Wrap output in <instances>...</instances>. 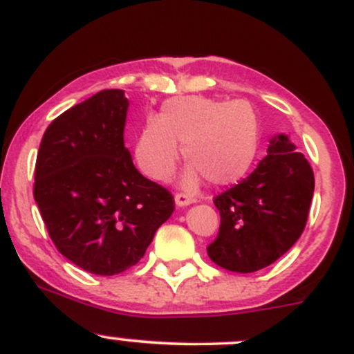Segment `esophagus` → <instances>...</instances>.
Returning <instances> with one entry per match:
<instances>
[{
  "label": "esophagus",
  "instance_id": "34e87169",
  "mask_svg": "<svg viewBox=\"0 0 354 354\" xmlns=\"http://www.w3.org/2000/svg\"><path fill=\"white\" fill-rule=\"evenodd\" d=\"M174 203H176V206H188V205H193L194 198L189 196V194L178 193L176 196H174Z\"/></svg>",
  "mask_w": 354,
  "mask_h": 354
}]
</instances>
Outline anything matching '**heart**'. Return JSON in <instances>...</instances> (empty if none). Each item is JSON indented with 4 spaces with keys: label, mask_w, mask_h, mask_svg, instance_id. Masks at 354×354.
<instances>
[{
    "label": "heart",
    "mask_w": 354,
    "mask_h": 354,
    "mask_svg": "<svg viewBox=\"0 0 354 354\" xmlns=\"http://www.w3.org/2000/svg\"><path fill=\"white\" fill-rule=\"evenodd\" d=\"M259 118L245 100L225 101L205 96L166 100L158 118H149L136 140L135 158L146 176L165 181L180 158L189 161L183 185L194 188L201 178L213 186L241 180L259 148Z\"/></svg>",
    "instance_id": "obj_1"
}]
</instances>
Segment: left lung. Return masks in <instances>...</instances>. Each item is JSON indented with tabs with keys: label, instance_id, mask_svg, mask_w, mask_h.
Segmentation results:
<instances>
[{
	"label": "left lung",
	"instance_id": "1",
	"mask_svg": "<svg viewBox=\"0 0 354 354\" xmlns=\"http://www.w3.org/2000/svg\"><path fill=\"white\" fill-rule=\"evenodd\" d=\"M315 191L310 163L286 135L271 138L250 176L214 198L221 216L211 261L234 273L270 266L301 236Z\"/></svg>",
	"mask_w": 354,
	"mask_h": 354
}]
</instances>
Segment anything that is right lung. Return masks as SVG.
Returning a JSON list of instances; mask_svg holds the SVG:
<instances>
[{
    "label": "right lung",
    "mask_w": 354,
    "mask_h": 354,
    "mask_svg": "<svg viewBox=\"0 0 354 354\" xmlns=\"http://www.w3.org/2000/svg\"><path fill=\"white\" fill-rule=\"evenodd\" d=\"M129 101L103 89L44 131L35 200L64 258L100 276L135 266L174 211L173 194L135 168L124 146Z\"/></svg>",
    "instance_id": "add662e5"
}]
</instances>
